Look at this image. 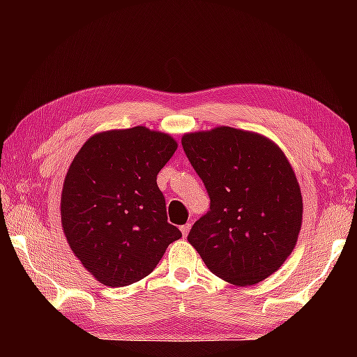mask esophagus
I'll return each instance as SVG.
<instances>
[{
    "mask_svg": "<svg viewBox=\"0 0 357 357\" xmlns=\"http://www.w3.org/2000/svg\"><path fill=\"white\" fill-rule=\"evenodd\" d=\"M189 229H190V223H185V225L181 227V233H183L184 238H187V234H189Z\"/></svg>",
    "mask_w": 357,
    "mask_h": 357,
    "instance_id": "1",
    "label": "esophagus"
}]
</instances>
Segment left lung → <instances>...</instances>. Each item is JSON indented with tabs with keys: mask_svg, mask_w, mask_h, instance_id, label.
Instances as JSON below:
<instances>
[{
	"mask_svg": "<svg viewBox=\"0 0 357 357\" xmlns=\"http://www.w3.org/2000/svg\"><path fill=\"white\" fill-rule=\"evenodd\" d=\"M181 143L211 200L189 243L222 280L245 287L268 279L293 252L302 223L301 189L285 154L263 135L225 126L185 134Z\"/></svg>",
	"mask_w": 357,
	"mask_h": 357,
	"instance_id": "8db88e82",
	"label": "left lung"
}]
</instances>
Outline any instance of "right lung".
Listing matches in <instances>:
<instances>
[{"label":"right lung","mask_w":357,"mask_h":357,"mask_svg":"<svg viewBox=\"0 0 357 357\" xmlns=\"http://www.w3.org/2000/svg\"><path fill=\"white\" fill-rule=\"evenodd\" d=\"M178 144L143 126L108 130L83 144L66 174L61 223L72 252L107 287H126L155 269L179 239L168 223L157 174Z\"/></svg>","instance_id":"add662e5"}]
</instances>
